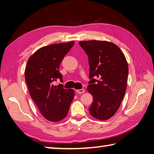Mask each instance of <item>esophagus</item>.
<instances>
[{"mask_svg":"<svg viewBox=\"0 0 154 154\" xmlns=\"http://www.w3.org/2000/svg\"><path fill=\"white\" fill-rule=\"evenodd\" d=\"M76 92L78 94H83V93H84L85 90H84V89H80V90H77Z\"/></svg>","mask_w":154,"mask_h":154,"instance_id":"1","label":"esophagus"}]
</instances>
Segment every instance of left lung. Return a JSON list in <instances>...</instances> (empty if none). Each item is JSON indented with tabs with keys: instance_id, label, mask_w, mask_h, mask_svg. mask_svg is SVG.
<instances>
[{
	"instance_id": "8db88e82",
	"label": "left lung",
	"mask_w": 154,
	"mask_h": 154,
	"mask_svg": "<svg viewBox=\"0 0 154 154\" xmlns=\"http://www.w3.org/2000/svg\"><path fill=\"white\" fill-rule=\"evenodd\" d=\"M88 56V91L93 96L89 108L94 118L106 120L119 109L126 90L128 66L121 49L108 41L79 43Z\"/></svg>"
}]
</instances>
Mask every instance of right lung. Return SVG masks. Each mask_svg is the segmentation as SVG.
Instances as JSON below:
<instances>
[{"instance_id": "add662e5", "label": "right lung", "mask_w": 154, "mask_h": 154, "mask_svg": "<svg viewBox=\"0 0 154 154\" xmlns=\"http://www.w3.org/2000/svg\"><path fill=\"white\" fill-rule=\"evenodd\" d=\"M74 43L71 41L43 47L27 62L25 80L30 97L49 121L58 122L64 118L74 98L73 90L64 89L62 84H53L58 79L62 82L60 64Z\"/></svg>"}]
</instances>
